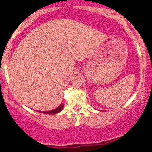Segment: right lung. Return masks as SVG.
<instances>
[{
    "instance_id": "1",
    "label": "right lung",
    "mask_w": 152,
    "mask_h": 152,
    "mask_svg": "<svg viewBox=\"0 0 152 152\" xmlns=\"http://www.w3.org/2000/svg\"><path fill=\"white\" fill-rule=\"evenodd\" d=\"M63 106L64 104H61L59 106V107H57L56 109H55V110H50V111H48V112H40V113H45V114H49V115H53V114H56V113H59V112L61 111V110H62V108H63Z\"/></svg>"
}]
</instances>
